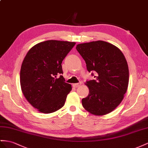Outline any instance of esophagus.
Returning a JSON list of instances; mask_svg holds the SVG:
<instances>
[{"instance_id":"34e87169","label":"esophagus","mask_w":148,"mask_h":148,"mask_svg":"<svg viewBox=\"0 0 148 148\" xmlns=\"http://www.w3.org/2000/svg\"><path fill=\"white\" fill-rule=\"evenodd\" d=\"M81 85V82H79V83H76V84H74L73 86L74 88H78V87H79Z\"/></svg>"}]
</instances>
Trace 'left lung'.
Masks as SVG:
<instances>
[{
  "label": "left lung",
  "mask_w": 148,
  "mask_h": 148,
  "mask_svg": "<svg viewBox=\"0 0 148 148\" xmlns=\"http://www.w3.org/2000/svg\"><path fill=\"white\" fill-rule=\"evenodd\" d=\"M76 49L88 71L96 73L95 79L86 81L89 92L82 99L83 107L94 115L107 114L118 106L126 92L129 69L126 58L119 49L103 40L79 44Z\"/></svg>",
  "instance_id": "8db88e82"
}]
</instances>
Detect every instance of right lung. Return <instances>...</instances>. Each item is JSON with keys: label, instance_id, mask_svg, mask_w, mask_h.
<instances>
[{"label": "right lung", "instance_id": "right-lung-1", "mask_svg": "<svg viewBox=\"0 0 148 148\" xmlns=\"http://www.w3.org/2000/svg\"><path fill=\"white\" fill-rule=\"evenodd\" d=\"M75 44L46 40L35 45L26 54L21 69V89L26 99L39 112H54L65 104L72 87L60 75L61 64Z\"/></svg>", "mask_w": 148, "mask_h": 148}]
</instances>
